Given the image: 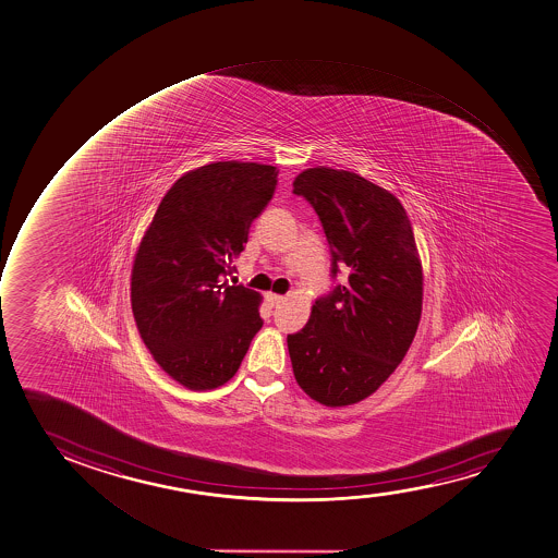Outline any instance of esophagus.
Returning <instances> with one entry per match:
<instances>
[{
  "label": "esophagus",
  "mask_w": 558,
  "mask_h": 558,
  "mask_svg": "<svg viewBox=\"0 0 558 558\" xmlns=\"http://www.w3.org/2000/svg\"><path fill=\"white\" fill-rule=\"evenodd\" d=\"M267 301H269L270 306H278V304H282L283 296L282 294L267 293Z\"/></svg>",
  "instance_id": "esophagus-1"
}]
</instances>
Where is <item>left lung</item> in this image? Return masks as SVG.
Returning <instances> with one entry per match:
<instances>
[{"mask_svg": "<svg viewBox=\"0 0 558 558\" xmlns=\"http://www.w3.org/2000/svg\"><path fill=\"white\" fill-rule=\"evenodd\" d=\"M293 193L319 217L333 280L349 267V280L288 336L294 378L314 401L349 407L388 380L417 332L423 272L412 225L393 194L347 170H304Z\"/></svg>", "mask_w": 558, "mask_h": 558, "instance_id": "left-lung-1", "label": "left lung"}]
</instances>
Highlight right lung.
I'll use <instances>...</instances> for the list:
<instances>
[{"mask_svg": "<svg viewBox=\"0 0 558 558\" xmlns=\"http://www.w3.org/2000/svg\"><path fill=\"white\" fill-rule=\"evenodd\" d=\"M278 182L270 165L219 161L165 194L132 270L138 333L167 375L202 391L228 383L264 326L262 296L222 280Z\"/></svg>", "mask_w": 558, "mask_h": 558, "instance_id": "add662e5", "label": "right lung"}]
</instances>
